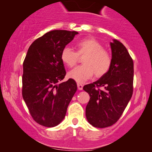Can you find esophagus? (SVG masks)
<instances>
[{"label": "esophagus", "instance_id": "obj_1", "mask_svg": "<svg viewBox=\"0 0 152 152\" xmlns=\"http://www.w3.org/2000/svg\"><path fill=\"white\" fill-rule=\"evenodd\" d=\"M77 88L80 91L82 90V89H83V85L82 84H80V83H77Z\"/></svg>", "mask_w": 152, "mask_h": 152}]
</instances>
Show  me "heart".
I'll return each instance as SVG.
<instances>
[{
    "label": "heart",
    "instance_id": "1",
    "mask_svg": "<svg viewBox=\"0 0 152 152\" xmlns=\"http://www.w3.org/2000/svg\"><path fill=\"white\" fill-rule=\"evenodd\" d=\"M77 53L70 47H65L61 52L62 61L69 67L77 63L79 56H84L82 66L68 72V77L77 82H84L95 75L97 77L104 75L111 66V55L103 48L99 41L93 38L84 39L75 44Z\"/></svg>",
    "mask_w": 152,
    "mask_h": 152
}]
</instances>
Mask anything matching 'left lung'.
Here are the masks:
<instances>
[{"mask_svg": "<svg viewBox=\"0 0 152 152\" xmlns=\"http://www.w3.org/2000/svg\"><path fill=\"white\" fill-rule=\"evenodd\" d=\"M109 71L83 89L90 95L86 117L91 125L104 128L115 124L127 106L133 94L134 62L125 46L113 39ZM102 86L104 90L99 89Z\"/></svg>", "mask_w": 152, "mask_h": 152, "instance_id": "1", "label": "left lung"}]
</instances>
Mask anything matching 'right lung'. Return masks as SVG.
Segmentation results:
<instances>
[{
  "label": "right lung",
  "instance_id": "add662e5",
  "mask_svg": "<svg viewBox=\"0 0 152 152\" xmlns=\"http://www.w3.org/2000/svg\"><path fill=\"white\" fill-rule=\"evenodd\" d=\"M78 32L53 30L29 48L23 64L22 95L30 115L41 125L53 127L65 118L68 106L77 91L72 79L66 75L61 55Z\"/></svg>",
  "mask_w": 152,
  "mask_h": 152
}]
</instances>
